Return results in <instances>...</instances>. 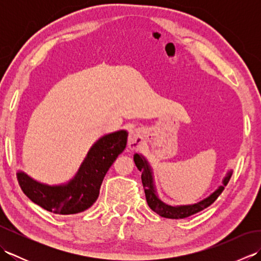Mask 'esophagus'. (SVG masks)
Segmentation results:
<instances>
[{
  "instance_id": "1",
  "label": "esophagus",
  "mask_w": 261,
  "mask_h": 261,
  "mask_svg": "<svg viewBox=\"0 0 261 261\" xmlns=\"http://www.w3.org/2000/svg\"><path fill=\"white\" fill-rule=\"evenodd\" d=\"M140 143V135L137 130H132L129 135V139H127V146L131 149V150H135L138 147H139Z\"/></svg>"
}]
</instances>
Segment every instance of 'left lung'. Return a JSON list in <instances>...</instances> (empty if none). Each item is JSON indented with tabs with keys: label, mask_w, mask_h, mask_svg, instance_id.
I'll use <instances>...</instances> for the list:
<instances>
[{
	"label": "left lung",
	"mask_w": 261,
	"mask_h": 261,
	"mask_svg": "<svg viewBox=\"0 0 261 261\" xmlns=\"http://www.w3.org/2000/svg\"><path fill=\"white\" fill-rule=\"evenodd\" d=\"M134 160L137 168L141 171L142 185L143 188H145L146 199L149 207L160 216L167 219H185L208 207L220 196V194L223 192L224 187L228 185L232 175V169H230L222 179V184L216 188L213 193H211L207 197L203 198L202 201L187 205H169L162 201L158 196L156 185H154L153 170L148 160L141 153H135Z\"/></svg>",
	"instance_id": "obj_1"
}]
</instances>
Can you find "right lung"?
<instances>
[{
	"mask_svg": "<svg viewBox=\"0 0 261 261\" xmlns=\"http://www.w3.org/2000/svg\"><path fill=\"white\" fill-rule=\"evenodd\" d=\"M127 131L104 135L93 143L73 178L58 185H48L18 170L21 190L33 203L56 214L84 212L96 202L104 176L126 147Z\"/></svg>",
	"mask_w": 261,
	"mask_h": 261,
	"instance_id": "right-lung-1",
	"label": "right lung"
}]
</instances>
